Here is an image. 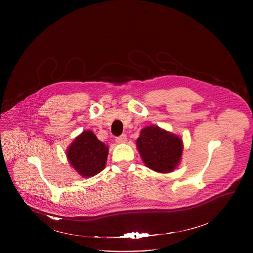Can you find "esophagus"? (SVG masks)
<instances>
[{
  "label": "esophagus",
  "instance_id": "1",
  "mask_svg": "<svg viewBox=\"0 0 253 253\" xmlns=\"http://www.w3.org/2000/svg\"><path fill=\"white\" fill-rule=\"evenodd\" d=\"M127 141V136L126 135H121L119 137H116V143L117 144H123Z\"/></svg>",
  "mask_w": 253,
  "mask_h": 253
}]
</instances>
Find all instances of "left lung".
Here are the masks:
<instances>
[{
  "label": "left lung",
  "mask_w": 253,
  "mask_h": 253,
  "mask_svg": "<svg viewBox=\"0 0 253 253\" xmlns=\"http://www.w3.org/2000/svg\"><path fill=\"white\" fill-rule=\"evenodd\" d=\"M136 144L143 162L156 172H172L181 160L182 139L158 126L142 129Z\"/></svg>",
  "instance_id": "left-lung-1"
}]
</instances>
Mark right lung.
<instances>
[{
	"instance_id": "right-lung-1",
	"label": "right lung",
	"mask_w": 253,
	"mask_h": 253,
	"mask_svg": "<svg viewBox=\"0 0 253 253\" xmlns=\"http://www.w3.org/2000/svg\"><path fill=\"white\" fill-rule=\"evenodd\" d=\"M108 147L90 131L82 132L67 149L70 164L82 177H92L104 168Z\"/></svg>"
}]
</instances>
